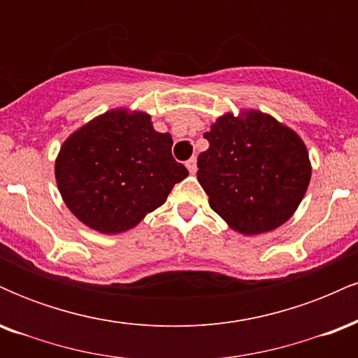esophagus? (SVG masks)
<instances>
[{
    "label": "esophagus",
    "mask_w": 358,
    "mask_h": 358,
    "mask_svg": "<svg viewBox=\"0 0 358 358\" xmlns=\"http://www.w3.org/2000/svg\"><path fill=\"white\" fill-rule=\"evenodd\" d=\"M187 168H188V171H190V173L193 175L196 171V159L195 158H190L187 162Z\"/></svg>",
    "instance_id": "1"
}]
</instances>
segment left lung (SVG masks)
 Masks as SVG:
<instances>
[{"label":"left lung","instance_id":"obj_1","mask_svg":"<svg viewBox=\"0 0 358 358\" xmlns=\"http://www.w3.org/2000/svg\"><path fill=\"white\" fill-rule=\"evenodd\" d=\"M196 178L212 210L244 236L274 231L296 212L311 163L303 139L269 114H224L203 134Z\"/></svg>","mask_w":358,"mask_h":358}]
</instances>
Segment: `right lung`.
Segmentation results:
<instances>
[{"label": "right lung", "mask_w": 358, "mask_h": 358, "mask_svg": "<svg viewBox=\"0 0 358 358\" xmlns=\"http://www.w3.org/2000/svg\"><path fill=\"white\" fill-rule=\"evenodd\" d=\"M170 133L151 116L113 109L64 141L55 159L57 187L73 215L101 234L136 227L166 202L188 170L171 155Z\"/></svg>", "instance_id": "1"}]
</instances>
